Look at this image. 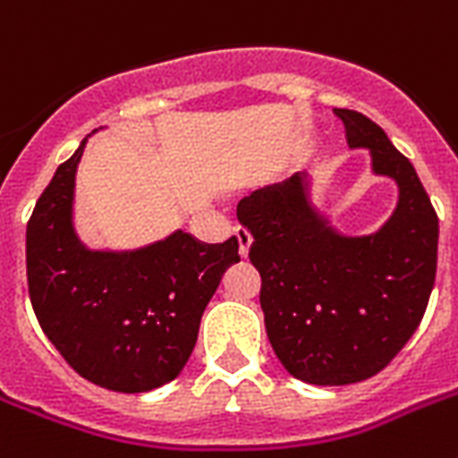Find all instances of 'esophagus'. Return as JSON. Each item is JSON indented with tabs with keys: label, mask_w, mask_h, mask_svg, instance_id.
<instances>
[{
	"label": "esophagus",
	"mask_w": 458,
	"mask_h": 458,
	"mask_svg": "<svg viewBox=\"0 0 458 458\" xmlns=\"http://www.w3.org/2000/svg\"><path fill=\"white\" fill-rule=\"evenodd\" d=\"M235 237H237V242H240V257L247 259V257H250V247H251L250 230L237 228V230H235Z\"/></svg>",
	"instance_id": "1"
}]
</instances>
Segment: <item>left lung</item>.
<instances>
[{"label":"left lung","mask_w":458,"mask_h":458,"mask_svg":"<svg viewBox=\"0 0 458 458\" xmlns=\"http://www.w3.org/2000/svg\"><path fill=\"white\" fill-rule=\"evenodd\" d=\"M335 114L349 149H369L370 173L397 185V207L380 228L340 233L313 204L306 173L237 208L254 237L268 342L287 373L311 385H352L383 370L416 333L437 268L440 225L411 161L369 116Z\"/></svg>","instance_id":"1"}]
</instances>
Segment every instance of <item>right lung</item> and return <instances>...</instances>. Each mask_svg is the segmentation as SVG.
<instances>
[{"label":"right lung","instance_id":"add662e5","mask_svg":"<svg viewBox=\"0 0 458 458\" xmlns=\"http://www.w3.org/2000/svg\"><path fill=\"white\" fill-rule=\"evenodd\" d=\"M88 138L56 168L25 230L28 293L68 366L114 392L157 390L182 373L201 313L240 261L237 240L182 230L138 250H89L75 230V173Z\"/></svg>","mask_w":458,"mask_h":458}]
</instances>
